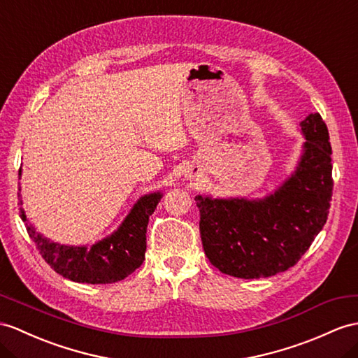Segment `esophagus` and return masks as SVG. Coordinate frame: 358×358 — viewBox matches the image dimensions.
Wrapping results in <instances>:
<instances>
[{"label": "esophagus", "mask_w": 358, "mask_h": 358, "mask_svg": "<svg viewBox=\"0 0 358 358\" xmlns=\"http://www.w3.org/2000/svg\"><path fill=\"white\" fill-rule=\"evenodd\" d=\"M189 178H191V176H189Z\"/></svg>", "instance_id": "34e87169"}]
</instances>
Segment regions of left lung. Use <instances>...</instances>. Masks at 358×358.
Wrapping results in <instances>:
<instances>
[{"instance_id": "left-lung-1", "label": "left lung", "mask_w": 358, "mask_h": 358, "mask_svg": "<svg viewBox=\"0 0 358 358\" xmlns=\"http://www.w3.org/2000/svg\"><path fill=\"white\" fill-rule=\"evenodd\" d=\"M301 127L307 138L301 162L275 194L258 202L196 197L205 255L220 272L243 280L285 272L327 223L334 185L328 127L320 113Z\"/></svg>"}]
</instances>
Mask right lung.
<instances>
[{"mask_svg":"<svg viewBox=\"0 0 358 358\" xmlns=\"http://www.w3.org/2000/svg\"><path fill=\"white\" fill-rule=\"evenodd\" d=\"M159 200V193L139 199L120 229L91 248L64 246L43 238L27 223L22 208L21 219L39 254L56 273L74 282L112 284L124 280L143 264L147 224Z\"/></svg>","mask_w":358,"mask_h":358,"instance_id":"right-lung-1","label":"right lung"}]
</instances>
